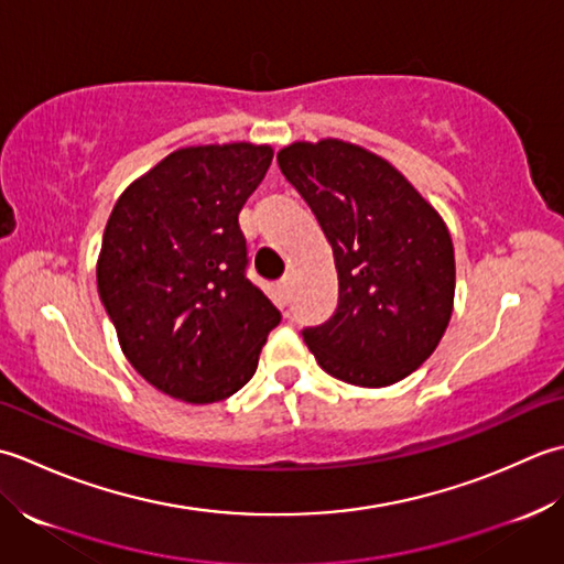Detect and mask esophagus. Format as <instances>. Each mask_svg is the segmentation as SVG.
Returning <instances> with one entry per match:
<instances>
[{"mask_svg": "<svg viewBox=\"0 0 564 564\" xmlns=\"http://www.w3.org/2000/svg\"><path fill=\"white\" fill-rule=\"evenodd\" d=\"M278 290H280V294H282L284 302H290V296H292V280H290V278L282 280V282L278 284Z\"/></svg>", "mask_w": 564, "mask_h": 564, "instance_id": "1", "label": "esophagus"}]
</instances>
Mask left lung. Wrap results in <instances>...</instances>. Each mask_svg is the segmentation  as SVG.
I'll list each match as a JSON object with an SVG mask.
<instances>
[{
  "label": "left lung",
  "mask_w": 564,
  "mask_h": 564,
  "mask_svg": "<svg viewBox=\"0 0 564 564\" xmlns=\"http://www.w3.org/2000/svg\"><path fill=\"white\" fill-rule=\"evenodd\" d=\"M282 175L312 206L333 248L338 308L304 328L324 370L389 387L438 348L455 302V250L443 216L384 158L340 138L294 141Z\"/></svg>",
  "instance_id": "left-lung-1"
}]
</instances>
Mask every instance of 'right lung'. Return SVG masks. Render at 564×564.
Returning <instances> with one entry per match:
<instances>
[{
    "mask_svg": "<svg viewBox=\"0 0 564 564\" xmlns=\"http://www.w3.org/2000/svg\"><path fill=\"white\" fill-rule=\"evenodd\" d=\"M272 148L187 145L123 189L97 260V290L135 372L187 404H214L256 375L280 312L246 278L238 214Z\"/></svg>",
    "mask_w": 564,
    "mask_h": 564,
    "instance_id": "obj_1",
    "label": "right lung"
}]
</instances>
